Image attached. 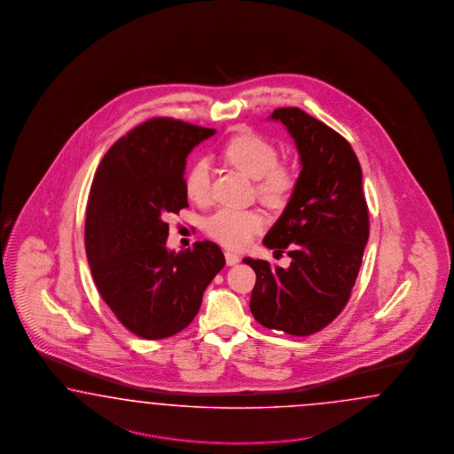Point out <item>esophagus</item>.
Instances as JSON below:
<instances>
[{"mask_svg":"<svg viewBox=\"0 0 454 454\" xmlns=\"http://www.w3.org/2000/svg\"><path fill=\"white\" fill-rule=\"evenodd\" d=\"M224 258H226V264H228V266H234L236 262H239V256H238L236 253H231V251H226V253H224Z\"/></svg>","mask_w":454,"mask_h":454,"instance_id":"esophagus-1","label":"esophagus"}]
</instances>
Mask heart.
I'll return each mask as SVG.
<instances>
[{"instance_id":"obj_1","label":"heart","mask_w":454,"mask_h":454,"mask_svg":"<svg viewBox=\"0 0 454 454\" xmlns=\"http://www.w3.org/2000/svg\"><path fill=\"white\" fill-rule=\"evenodd\" d=\"M223 156L230 165L256 179L258 196L268 207H285L296 186L294 169L278 163L275 145L256 133H241L231 137L224 148ZM213 168L207 158H198L192 163L186 179L184 192L196 203H205L211 192ZM262 228V216L253 209L220 207L207 221V233L228 247H247L253 234Z\"/></svg>"}]
</instances>
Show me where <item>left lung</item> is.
Here are the masks:
<instances>
[{"instance_id": "1", "label": "left lung", "mask_w": 454, "mask_h": 454, "mask_svg": "<svg viewBox=\"0 0 454 454\" xmlns=\"http://www.w3.org/2000/svg\"><path fill=\"white\" fill-rule=\"evenodd\" d=\"M268 120L294 139L301 171L262 239L270 249H288V268L243 260L256 273L249 308L264 328L308 336L343 311L355 286L370 236L363 173L351 145L300 108H278Z\"/></svg>"}]
</instances>
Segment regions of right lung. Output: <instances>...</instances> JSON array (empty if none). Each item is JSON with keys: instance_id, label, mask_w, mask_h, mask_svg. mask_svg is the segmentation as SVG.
Returning a JSON list of instances; mask_svg holds the SVG:
<instances>
[{"instance_id": "add662e5", "label": "right lung", "mask_w": 454, "mask_h": 454, "mask_svg": "<svg viewBox=\"0 0 454 454\" xmlns=\"http://www.w3.org/2000/svg\"><path fill=\"white\" fill-rule=\"evenodd\" d=\"M215 133L153 118L120 137L98 166L86 207V256L101 298L139 338L184 330L224 266L211 241L179 253L166 247V216L188 207L186 158Z\"/></svg>"}]
</instances>
